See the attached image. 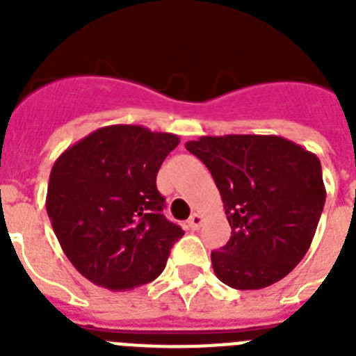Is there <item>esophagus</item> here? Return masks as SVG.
Listing matches in <instances>:
<instances>
[{"label":"esophagus","mask_w":356,"mask_h":356,"mask_svg":"<svg viewBox=\"0 0 356 356\" xmlns=\"http://www.w3.org/2000/svg\"><path fill=\"white\" fill-rule=\"evenodd\" d=\"M203 221H205V219H203V216H201L200 212H196L191 216V219L187 221V226L191 229H200L201 225H203Z\"/></svg>","instance_id":"1"}]
</instances>
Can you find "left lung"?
I'll return each mask as SVG.
<instances>
[{
  "label": "left lung",
  "instance_id": "obj_1",
  "mask_svg": "<svg viewBox=\"0 0 356 356\" xmlns=\"http://www.w3.org/2000/svg\"><path fill=\"white\" fill-rule=\"evenodd\" d=\"M221 193L232 237L212 251L213 273L238 291L269 287L301 262L326 188L314 153L278 135H205L185 144Z\"/></svg>",
  "mask_w": 356,
  "mask_h": 356
}]
</instances>
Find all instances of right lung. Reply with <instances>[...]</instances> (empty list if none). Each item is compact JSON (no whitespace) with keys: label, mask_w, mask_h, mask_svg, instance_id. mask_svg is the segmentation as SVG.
<instances>
[{"label":"right lung","mask_w":356,"mask_h":356,"mask_svg":"<svg viewBox=\"0 0 356 356\" xmlns=\"http://www.w3.org/2000/svg\"><path fill=\"white\" fill-rule=\"evenodd\" d=\"M180 137L112 124L53 163L46 210L69 262L97 287L131 291L163 271L184 229L163 217L156 172Z\"/></svg>","instance_id":"add662e5"}]
</instances>
